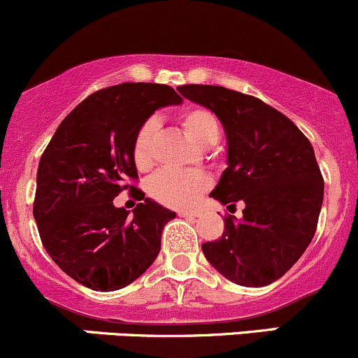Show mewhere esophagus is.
<instances>
[{
    "label": "esophagus",
    "mask_w": 358,
    "mask_h": 358,
    "mask_svg": "<svg viewBox=\"0 0 358 358\" xmlns=\"http://www.w3.org/2000/svg\"><path fill=\"white\" fill-rule=\"evenodd\" d=\"M179 215L180 217H198L200 215V212H196V210H179Z\"/></svg>",
    "instance_id": "34e87169"
}]
</instances>
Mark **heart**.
I'll use <instances>...</instances> for the list:
<instances>
[{
    "mask_svg": "<svg viewBox=\"0 0 358 358\" xmlns=\"http://www.w3.org/2000/svg\"><path fill=\"white\" fill-rule=\"evenodd\" d=\"M180 127L187 138L200 148H208L219 139V122L203 106H187L179 115ZM158 138V120L148 119L136 132L132 158L139 171H150L155 164V146ZM210 187V178L203 172L164 171L150 182V194L158 203L171 208L193 205Z\"/></svg>",
    "mask_w": 358,
    "mask_h": 358,
    "instance_id": "obj_1",
    "label": "heart"
}]
</instances>
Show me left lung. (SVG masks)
<instances>
[{
	"label": "left lung",
	"instance_id": "left-lung-1",
	"mask_svg": "<svg viewBox=\"0 0 358 358\" xmlns=\"http://www.w3.org/2000/svg\"><path fill=\"white\" fill-rule=\"evenodd\" d=\"M178 91L212 110L226 131L227 169L210 196L245 203L241 219L227 215L222 236L201 245L206 260L246 288L278 281L310 245L322 206L324 179L310 141L255 96L206 84Z\"/></svg>",
	"mask_w": 358,
	"mask_h": 358
}]
</instances>
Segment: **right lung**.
<instances>
[{
  "mask_svg": "<svg viewBox=\"0 0 358 358\" xmlns=\"http://www.w3.org/2000/svg\"><path fill=\"white\" fill-rule=\"evenodd\" d=\"M180 101L165 84L105 87L62 120L44 150L32 212L48 255L79 285L120 289L157 259L176 213L127 184L138 179L132 143L155 110ZM127 187L143 201L132 214L113 205Z\"/></svg>",
  "mask_w": 358,
  "mask_h": 358,
  "instance_id": "obj_1",
  "label": "right lung"
}]
</instances>
